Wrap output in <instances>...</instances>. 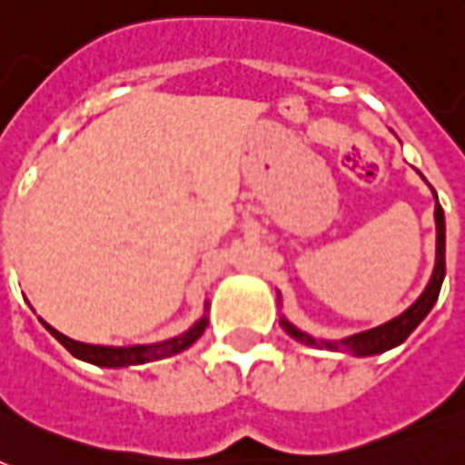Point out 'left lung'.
<instances>
[{"mask_svg":"<svg viewBox=\"0 0 465 465\" xmlns=\"http://www.w3.org/2000/svg\"><path fill=\"white\" fill-rule=\"evenodd\" d=\"M434 200H437V193H434ZM434 224H437V255H434L432 277H430V282H427V287L422 290V294H420L401 316L391 318V321H386L383 325H376L371 331L354 332V335H347V338L340 340L313 338V335H309L306 331L297 328L287 316H280V325L284 328V332H287L290 338L297 340V342H302V345L316 347V350H331V352L354 354V357L381 354L386 352V350H393V347H398L401 342H405L408 335L425 321L427 313H430L432 306L437 304L441 282H444V275H447V258H444V253H447V226H444V210H441L440 200L434 204ZM277 304L282 306L280 292H277Z\"/></svg>","mask_w":465,"mask_h":465,"instance_id":"left-lung-1","label":"left lung"}]
</instances>
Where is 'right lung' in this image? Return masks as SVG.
<instances>
[{
  "mask_svg": "<svg viewBox=\"0 0 465 465\" xmlns=\"http://www.w3.org/2000/svg\"><path fill=\"white\" fill-rule=\"evenodd\" d=\"M207 311H210V302H204V313L197 318L195 323L190 325L188 331L181 332V335H175V338L161 340V342H152V345H125V347L89 345V342H79V340L67 338L64 332L53 328V325L47 323V321H43V318H40V323L45 325V331L50 332L60 345L67 347L76 360L89 361V364H96V367L120 369V367H134V364H147V361H156V360H166V357H173V354L188 350V347L193 345L200 335H203L207 323H210Z\"/></svg>",
  "mask_w": 465,
  "mask_h": 465,
  "instance_id": "obj_1",
  "label": "right lung"
}]
</instances>
